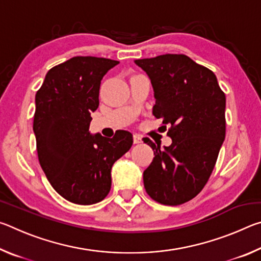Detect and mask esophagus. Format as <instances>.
<instances>
[{
    "mask_svg": "<svg viewBox=\"0 0 261 261\" xmlns=\"http://www.w3.org/2000/svg\"><path fill=\"white\" fill-rule=\"evenodd\" d=\"M141 141H143V140H141V137L139 136V135H134V143L135 144H139V143H141Z\"/></svg>",
    "mask_w": 261,
    "mask_h": 261,
    "instance_id": "esophagus-1",
    "label": "esophagus"
}]
</instances>
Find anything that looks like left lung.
Returning <instances> with one entry per match:
<instances>
[{"label":"left lung","mask_w":261,"mask_h":261,"mask_svg":"<svg viewBox=\"0 0 261 261\" xmlns=\"http://www.w3.org/2000/svg\"><path fill=\"white\" fill-rule=\"evenodd\" d=\"M135 63L151 79L153 115L169 125L173 143L161 149L149 138L153 161L144 171L148 196L176 206L199 193L214 169L226 137V95L213 71L183 54H166Z\"/></svg>","instance_id":"left-lung-1"}]
</instances>
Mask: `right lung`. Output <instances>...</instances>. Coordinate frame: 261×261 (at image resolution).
Listing matches in <instances>:
<instances>
[{
	"mask_svg": "<svg viewBox=\"0 0 261 261\" xmlns=\"http://www.w3.org/2000/svg\"><path fill=\"white\" fill-rule=\"evenodd\" d=\"M120 62L76 56L51 68L35 94L33 131L39 162L55 191L78 205L103 200L110 170L134 143L120 131L113 138L88 131L99 107L100 84Z\"/></svg>",
	"mask_w": 261,
	"mask_h": 261,
	"instance_id": "right-lung-1",
	"label": "right lung"
}]
</instances>
